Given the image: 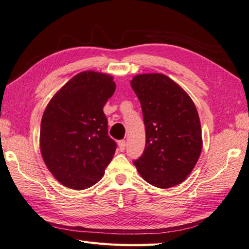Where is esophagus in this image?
<instances>
[{"label": "esophagus", "instance_id": "esophagus-1", "mask_svg": "<svg viewBox=\"0 0 249 249\" xmlns=\"http://www.w3.org/2000/svg\"><path fill=\"white\" fill-rule=\"evenodd\" d=\"M118 147H119V150L120 151H124V148H125V141L121 140L118 142Z\"/></svg>", "mask_w": 249, "mask_h": 249}]
</instances>
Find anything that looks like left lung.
I'll use <instances>...</instances> for the list:
<instances>
[{
    "label": "left lung",
    "mask_w": 249,
    "mask_h": 249,
    "mask_svg": "<svg viewBox=\"0 0 249 249\" xmlns=\"http://www.w3.org/2000/svg\"><path fill=\"white\" fill-rule=\"evenodd\" d=\"M131 86L141 102L146 146L133 161L148 183L168 189L191 174L202 149L201 125L194 102L161 73L135 75Z\"/></svg>",
    "instance_id": "obj_1"
}]
</instances>
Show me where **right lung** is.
Masks as SVG:
<instances>
[{
  "mask_svg": "<svg viewBox=\"0 0 249 249\" xmlns=\"http://www.w3.org/2000/svg\"><path fill=\"white\" fill-rule=\"evenodd\" d=\"M113 76L83 71L69 80L46 107L40 125V151L54 178L72 190L100 180L115 154L107 134L104 104L113 96Z\"/></svg>",
  "mask_w": 249,
  "mask_h": 249,
  "instance_id": "1",
  "label": "right lung"
}]
</instances>
